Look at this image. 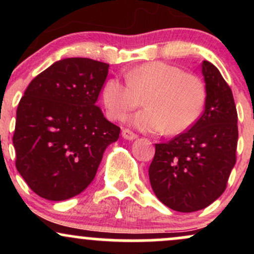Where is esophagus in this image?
Listing matches in <instances>:
<instances>
[{
  "mask_svg": "<svg viewBox=\"0 0 254 254\" xmlns=\"http://www.w3.org/2000/svg\"><path fill=\"white\" fill-rule=\"evenodd\" d=\"M122 136H123V138L129 139V141H132V139L137 138L136 133H133L132 131L129 129H123V131H122Z\"/></svg>",
  "mask_w": 254,
  "mask_h": 254,
  "instance_id": "1",
  "label": "esophagus"
}]
</instances>
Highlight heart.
<instances>
[{"label":"heart","mask_w":254,"mask_h":254,"mask_svg":"<svg viewBox=\"0 0 254 254\" xmlns=\"http://www.w3.org/2000/svg\"><path fill=\"white\" fill-rule=\"evenodd\" d=\"M127 81L115 76L106 81L103 101L110 119H121L143 103L147 107L129 121L143 131L180 133L202 113L205 86L199 77L165 62L144 63L125 72Z\"/></svg>","instance_id":"b5f03b06"}]
</instances>
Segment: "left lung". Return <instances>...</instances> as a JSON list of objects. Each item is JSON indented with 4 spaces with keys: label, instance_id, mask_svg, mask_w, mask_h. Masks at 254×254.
Instances as JSON below:
<instances>
[{
    "label": "left lung",
    "instance_id": "obj_1",
    "mask_svg": "<svg viewBox=\"0 0 254 254\" xmlns=\"http://www.w3.org/2000/svg\"><path fill=\"white\" fill-rule=\"evenodd\" d=\"M205 107L186 132L155 144L149 180L168 208L192 212L223 193L237 162L238 113L228 83L214 64L203 61Z\"/></svg>",
    "mask_w": 254,
    "mask_h": 254
}]
</instances>
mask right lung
<instances>
[{
  "label": "right lung",
  "instance_id": "add662e5",
  "mask_svg": "<svg viewBox=\"0 0 254 254\" xmlns=\"http://www.w3.org/2000/svg\"><path fill=\"white\" fill-rule=\"evenodd\" d=\"M109 64L64 58L28 84L16 110V170L38 196L64 200L94 179L105 149L121 127L104 117L97 100Z\"/></svg>",
  "mask_w": 254,
  "mask_h": 254
}]
</instances>
